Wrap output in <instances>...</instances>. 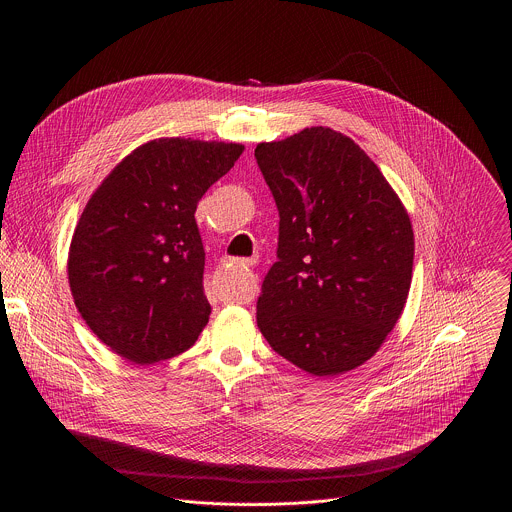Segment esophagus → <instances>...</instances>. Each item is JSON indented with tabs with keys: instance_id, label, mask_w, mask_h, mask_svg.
Masks as SVG:
<instances>
[{
	"instance_id": "34e87169",
	"label": "esophagus",
	"mask_w": 512,
	"mask_h": 512,
	"mask_svg": "<svg viewBox=\"0 0 512 512\" xmlns=\"http://www.w3.org/2000/svg\"><path fill=\"white\" fill-rule=\"evenodd\" d=\"M241 263H251V261H241ZM251 298H253V285H243L237 294V302L243 304V302H249Z\"/></svg>"
}]
</instances>
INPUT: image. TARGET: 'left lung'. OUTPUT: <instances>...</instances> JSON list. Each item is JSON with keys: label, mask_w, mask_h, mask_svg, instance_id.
Wrapping results in <instances>:
<instances>
[{"label": "left lung", "mask_w": 512, "mask_h": 512, "mask_svg": "<svg viewBox=\"0 0 512 512\" xmlns=\"http://www.w3.org/2000/svg\"><path fill=\"white\" fill-rule=\"evenodd\" d=\"M255 160L279 212L257 326L279 356L314 377L352 371L403 312L409 214L377 164L330 127L259 143Z\"/></svg>", "instance_id": "obj_1"}]
</instances>
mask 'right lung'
<instances>
[{
    "instance_id": "obj_1",
    "label": "right lung",
    "mask_w": 512,
    "mask_h": 512,
    "mask_svg": "<svg viewBox=\"0 0 512 512\" xmlns=\"http://www.w3.org/2000/svg\"><path fill=\"white\" fill-rule=\"evenodd\" d=\"M243 145L164 137L131 152L95 190L72 235L68 283L113 352L152 364L188 350L210 316L196 206Z\"/></svg>"
}]
</instances>
